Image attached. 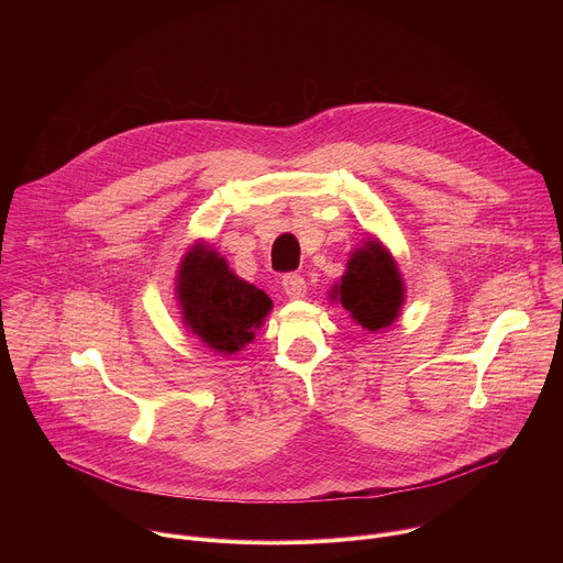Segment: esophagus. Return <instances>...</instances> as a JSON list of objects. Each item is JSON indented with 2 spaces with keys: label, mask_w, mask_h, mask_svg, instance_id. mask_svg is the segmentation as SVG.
Segmentation results:
<instances>
[{
  "label": "esophagus",
  "mask_w": 563,
  "mask_h": 563,
  "mask_svg": "<svg viewBox=\"0 0 563 563\" xmlns=\"http://www.w3.org/2000/svg\"><path fill=\"white\" fill-rule=\"evenodd\" d=\"M283 289H285V294H287L289 298L298 300V298H305V294H307V283H305V278H302L300 274H285V276H283Z\"/></svg>",
  "instance_id": "34e87169"
}]
</instances>
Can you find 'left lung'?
<instances>
[{"instance_id": "left-lung-1", "label": "left lung", "mask_w": 563, "mask_h": 563, "mask_svg": "<svg viewBox=\"0 0 563 563\" xmlns=\"http://www.w3.org/2000/svg\"><path fill=\"white\" fill-rule=\"evenodd\" d=\"M404 298L399 267L377 239L364 241L351 254L342 280L331 289V300H338L366 331L390 327L399 318Z\"/></svg>"}]
</instances>
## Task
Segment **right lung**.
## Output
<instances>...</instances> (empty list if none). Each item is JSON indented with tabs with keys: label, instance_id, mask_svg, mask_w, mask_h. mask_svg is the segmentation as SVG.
Wrapping results in <instances>:
<instances>
[{
	"label": "right lung",
	"instance_id": "add662e5",
	"mask_svg": "<svg viewBox=\"0 0 563 563\" xmlns=\"http://www.w3.org/2000/svg\"><path fill=\"white\" fill-rule=\"evenodd\" d=\"M177 300L186 329L223 355L250 344L272 311V298L239 278L206 243H195L179 263Z\"/></svg>",
	"mask_w": 563,
	"mask_h": 563
}]
</instances>
